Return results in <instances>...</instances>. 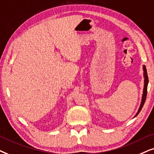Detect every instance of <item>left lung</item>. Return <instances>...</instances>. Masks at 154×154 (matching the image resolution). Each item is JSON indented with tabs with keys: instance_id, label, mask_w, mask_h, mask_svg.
<instances>
[{
	"instance_id": "8db88e82",
	"label": "left lung",
	"mask_w": 154,
	"mask_h": 154,
	"mask_svg": "<svg viewBox=\"0 0 154 154\" xmlns=\"http://www.w3.org/2000/svg\"><path fill=\"white\" fill-rule=\"evenodd\" d=\"M143 71H144V89H143V94H142V96H141V101L140 103V106H139V110L137 112L135 115L134 118H135L137 115L139 113V112L141 111V108H142L143 106L145 103V101H146V94H147V87H148V84H149V78H148V75H147V72H146V68L145 67V65H143Z\"/></svg>"
}]
</instances>
